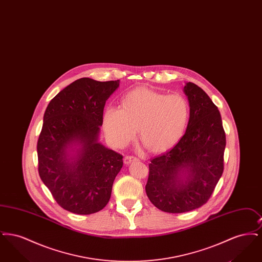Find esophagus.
<instances>
[{
  "mask_svg": "<svg viewBox=\"0 0 262 262\" xmlns=\"http://www.w3.org/2000/svg\"><path fill=\"white\" fill-rule=\"evenodd\" d=\"M137 158L134 157V156H125V159H124V163H125V165H128V164H130V163L134 162V161H137Z\"/></svg>",
  "mask_w": 262,
  "mask_h": 262,
  "instance_id": "esophagus-1",
  "label": "esophagus"
}]
</instances>
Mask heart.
Instances as JSON below:
<instances>
[{"mask_svg": "<svg viewBox=\"0 0 262 262\" xmlns=\"http://www.w3.org/2000/svg\"><path fill=\"white\" fill-rule=\"evenodd\" d=\"M123 109L109 105L103 116V126L115 146H125L137 134L151 152L169 149L183 135L189 116L187 99L147 88L128 92Z\"/></svg>", "mask_w": 262, "mask_h": 262, "instance_id": "1", "label": "heart"}]
</instances>
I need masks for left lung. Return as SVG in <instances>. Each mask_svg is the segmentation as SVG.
Here are the masks:
<instances>
[{
	"mask_svg": "<svg viewBox=\"0 0 262 262\" xmlns=\"http://www.w3.org/2000/svg\"><path fill=\"white\" fill-rule=\"evenodd\" d=\"M184 92L189 104L187 130L173 148L151 160L145 186L150 201L168 213L206 203L224 169L226 136L218 108L192 82Z\"/></svg>",
	"mask_w": 262,
	"mask_h": 262,
	"instance_id": "8db88e82",
	"label": "left lung"
}]
</instances>
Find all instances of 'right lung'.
Returning a JSON list of instances; mask_svg holds the SVG:
<instances>
[{"label":"right lung","instance_id":"right-lung-1","mask_svg":"<svg viewBox=\"0 0 262 262\" xmlns=\"http://www.w3.org/2000/svg\"><path fill=\"white\" fill-rule=\"evenodd\" d=\"M120 80L82 77L63 88L43 118L38 172L63 209L88 215L103 209L112 193L123 156L99 141L105 103Z\"/></svg>","mask_w":262,"mask_h":262}]
</instances>
